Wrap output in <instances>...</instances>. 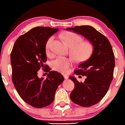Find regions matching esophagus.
<instances>
[{
	"instance_id": "obj_1",
	"label": "esophagus",
	"mask_w": 125,
	"mask_h": 125,
	"mask_svg": "<svg viewBox=\"0 0 125 125\" xmlns=\"http://www.w3.org/2000/svg\"><path fill=\"white\" fill-rule=\"evenodd\" d=\"M63 77H64V78L65 79H68L67 75H63Z\"/></svg>"
}]
</instances>
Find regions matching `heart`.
<instances>
[{
	"mask_svg": "<svg viewBox=\"0 0 125 125\" xmlns=\"http://www.w3.org/2000/svg\"><path fill=\"white\" fill-rule=\"evenodd\" d=\"M70 48V54L75 61L78 62H84L88 59L94 53V44L89 41H83L82 37L76 33L67 31L62 35ZM54 37L51 36L46 41L45 49L49 55L52 52ZM73 61L71 58L58 56L52 61V67L55 71L62 73H67L73 65Z\"/></svg>",
	"mask_w": 125,
	"mask_h": 125,
	"instance_id": "obj_1",
	"label": "heart"
}]
</instances>
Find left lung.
<instances>
[{
    "label": "left lung",
    "instance_id": "1",
    "mask_svg": "<svg viewBox=\"0 0 125 125\" xmlns=\"http://www.w3.org/2000/svg\"><path fill=\"white\" fill-rule=\"evenodd\" d=\"M67 30L83 35L94 44L92 56L74 71L76 75L87 76L84 82L69 77L75 85L70 96L71 101L81 106H93L104 97L113 80L115 66L113 49L108 38L91 26H77Z\"/></svg>",
    "mask_w": 125,
    "mask_h": 125
}]
</instances>
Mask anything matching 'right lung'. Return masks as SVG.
<instances>
[{"mask_svg":"<svg viewBox=\"0 0 125 125\" xmlns=\"http://www.w3.org/2000/svg\"><path fill=\"white\" fill-rule=\"evenodd\" d=\"M58 31L46 27L33 28L16 40L10 54L12 80L20 97L36 108H44L54 101L58 87L64 80L61 73L50 71L46 64L45 44ZM49 72L46 80L38 77V71Z\"/></svg>","mask_w":125,"mask_h":125,"instance_id":"right-lung-1","label":"right lung"}]
</instances>
